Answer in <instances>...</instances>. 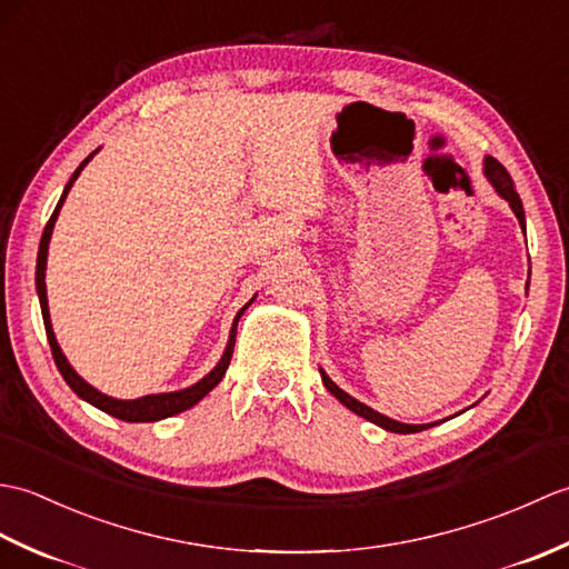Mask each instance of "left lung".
Masks as SVG:
<instances>
[{"instance_id":"8db88e82","label":"left lung","mask_w":569,"mask_h":569,"mask_svg":"<svg viewBox=\"0 0 569 569\" xmlns=\"http://www.w3.org/2000/svg\"><path fill=\"white\" fill-rule=\"evenodd\" d=\"M485 176L489 178V183L493 186V190H497L499 196L511 204L513 214L518 217V224H521V229L526 232L523 202H521V198H518V192H516V186H513V180H511L509 171H506V168H503L497 159H491V156H487V161H485ZM320 377H322L325 389H328V391L337 398V401L345 403L349 410H352V413H357V416H361V418H367L369 422H373V426H379V428H383V430L408 435V432H420V430H426V428L435 426V422H430V426H408V422H398V420H393V418H386V416L377 413V410H373V408H369V406H365V403H359L357 398L345 393V391L340 389V386H337L322 369H320Z\"/></svg>"}]
</instances>
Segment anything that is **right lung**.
<instances>
[{"label": "right lung", "instance_id": "right-lung-1", "mask_svg": "<svg viewBox=\"0 0 569 569\" xmlns=\"http://www.w3.org/2000/svg\"><path fill=\"white\" fill-rule=\"evenodd\" d=\"M94 153H98V151H92V153L88 156V159H84V161L76 168V173L70 176L68 186H66V190H63V196H60V200H58V204H56V210H53V214H51V220H48V224H46V229H43V234H41L39 259H36V291H39V300H41V312H43L46 337H48V345H51V352H53V359H56V367H58V371H60V377L66 379V383L70 386L72 391H76V393L82 398V401H88V403H92L94 408L104 410V413H110V416H114V418H119V420H127V422H153V420H163V418H171V416H176V413H183V410L192 408V406H196L198 401H202V398L208 396V393L214 389L217 383L222 381L224 371H227V367H229V359H232V352H234L237 322H239V318H241V316H244V310H247V306H251V300H253V298L249 300V303H247L244 308H241V310L237 312V318H234V322H232V330H229V342H227V349H224L222 359L217 361V367L208 373V377L200 379L198 383L188 386V389H183V391L153 393V396H141V398H134V401H119V398H112V396H107V393L98 391V389H94V386H90V383L84 381L82 377H78L76 369H72V367L68 365L66 355L60 352V347H58V342H56V335H53L51 316H48V296H46V259H48V241H51L53 224H56V220H58V212H60V208H63V202H66V198H68V190L72 188V183H76L78 176H80V171H82L84 166L90 163V159H92Z\"/></svg>", "mask_w": 569, "mask_h": 569}]
</instances>
